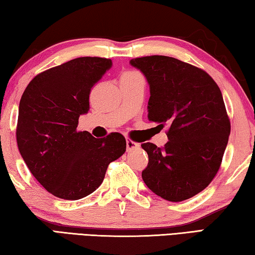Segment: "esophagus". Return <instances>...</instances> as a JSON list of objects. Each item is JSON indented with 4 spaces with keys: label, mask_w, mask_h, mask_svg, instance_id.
Masks as SVG:
<instances>
[{
    "label": "esophagus",
    "mask_w": 255,
    "mask_h": 255,
    "mask_svg": "<svg viewBox=\"0 0 255 255\" xmlns=\"http://www.w3.org/2000/svg\"><path fill=\"white\" fill-rule=\"evenodd\" d=\"M126 145H127V150H128V152H129V150H131V149L137 148L138 146H139V144L136 143V141L131 140V139H129V138H127V139H126Z\"/></svg>",
    "instance_id": "34e87169"
}]
</instances>
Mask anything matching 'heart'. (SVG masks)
<instances>
[{"mask_svg":"<svg viewBox=\"0 0 255 255\" xmlns=\"http://www.w3.org/2000/svg\"><path fill=\"white\" fill-rule=\"evenodd\" d=\"M137 75H139V73L136 72V71H127V72L124 73L122 79H130V77H135Z\"/></svg>","mask_w":255,"mask_h":255,"instance_id":"obj_1","label":"heart"}]
</instances>
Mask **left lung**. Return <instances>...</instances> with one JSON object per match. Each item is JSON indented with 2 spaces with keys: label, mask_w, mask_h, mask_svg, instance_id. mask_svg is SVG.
<instances>
[{
  "label": "left lung",
  "mask_w": 255,
  "mask_h": 255,
  "mask_svg": "<svg viewBox=\"0 0 255 255\" xmlns=\"http://www.w3.org/2000/svg\"><path fill=\"white\" fill-rule=\"evenodd\" d=\"M130 64L148 81V119L169 126L164 147L141 144L148 155L141 178L163 199L187 200L208 187L221 167L231 132L221 90L204 70L169 56Z\"/></svg>",
  "instance_id": "8db88e82"
}]
</instances>
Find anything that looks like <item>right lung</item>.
<instances>
[{
	"label": "right lung",
	"mask_w": 255,
	"mask_h": 255,
	"mask_svg": "<svg viewBox=\"0 0 255 255\" xmlns=\"http://www.w3.org/2000/svg\"><path fill=\"white\" fill-rule=\"evenodd\" d=\"M111 65L109 58L72 59L34 76L21 97L15 132L20 154L38 182L60 199L96 191L109 164L126 150L122 133L94 138L76 129L90 109L91 89Z\"/></svg>",
	"instance_id": "right-lung-1"
}]
</instances>
